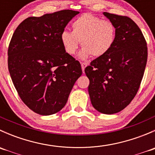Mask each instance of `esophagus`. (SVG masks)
I'll use <instances>...</instances> for the list:
<instances>
[{
	"mask_svg": "<svg viewBox=\"0 0 155 155\" xmlns=\"http://www.w3.org/2000/svg\"><path fill=\"white\" fill-rule=\"evenodd\" d=\"M81 66H82V72H83V73H84V71H85V67L87 66V63H85V62H82V63H81Z\"/></svg>",
	"mask_w": 155,
	"mask_h": 155,
	"instance_id": "34e87169",
	"label": "esophagus"
}]
</instances>
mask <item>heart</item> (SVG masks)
Returning <instances> with one entry per match:
<instances>
[{
	"label": "heart",
	"instance_id": "obj_1",
	"mask_svg": "<svg viewBox=\"0 0 155 155\" xmlns=\"http://www.w3.org/2000/svg\"><path fill=\"white\" fill-rule=\"evenodd\" d=\"M72 32L64 31L61 34V41L65 51L73 55L79 44L81 58L90 56L101 57L106 54L113 46L116 36L115 25L109 20L90 13H85L72 23Z\"/></svg>",
	"mask_w": 155,
	"mask_h": 155
}]
</instances>
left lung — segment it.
<instances>
[{
	"label": "left lung",
	"instance_id": "1",
	"mask_svg": "<svg viewBox=\"0 0 155 155\" xmlns=\"http://www.w3.org/2000/svg\"><path fill=\"white\" fill-rule=\"evenodd\" d=\"M115 25L113 46L104 55L86 67L88 93L98 112L115 114L129 105L137 94L148 58V48L141 30L130 18L104 12Z\"/></svg>",
	"mask_w": 155,
	"mask_h": 155
}]
</instances>
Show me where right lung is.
<instances>
[{
  "instance_id": "obj_1",
  "label": "right lung",
  "mask_w": 155,
  "mask_h": 155,
  "mask_svg": "<svg viewBox=\"0 0 155 155\" xmlns=\"http://www.w3.org/2000/svg\"><path fill=\"white\" fill-rule=\"evenodd\" d=\"M77 11L64 10L28 17L17 27L8 48V69L24 104L49 115L66 105L82 73L78 61L65 51L61 34Z\"/></svg>"
}]
</instances>
